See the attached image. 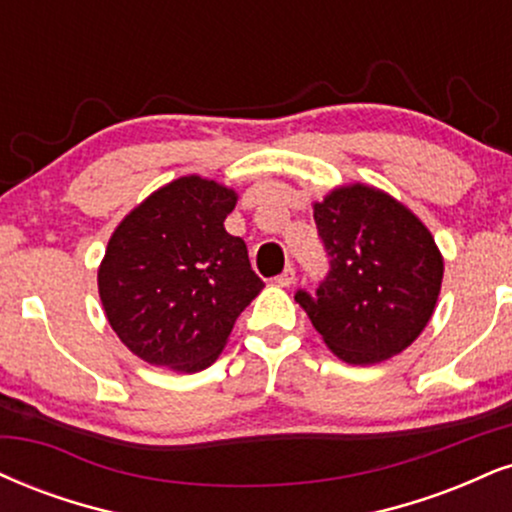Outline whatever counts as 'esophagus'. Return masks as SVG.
<instances>
[{
  "mask_svg": "<svg viewBox=\"0 0 512 512\" xmlns=\"http://www.w3.org/2000/svg\"><path fill=\"white\" fill-rule=\"evenodd\" d=\"M274 283H276V286H281V288L293 286V283H295V269L291 267V264H288V267L283 269V272H281L279 276H276Z\"/></svg>",
  "mask_w": 512,
  "mask_h": 512,
  "instance_id": "obj_1",
  "label": "esophagus"
}]
</instances>
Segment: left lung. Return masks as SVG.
<instances>
[{
	"label": "left lung",
	"instance_id": "left-lung-1",
	"mask_svg": "<svg viewBox=\"0 0 512 512\" xmlns=\"http://www.w3.org/2000/svg\"><path fill=\"white\" fill-rule=\"evenodd\" d=\"M329 255L317 293H295L334 355L374 365L403 353L434 315L443 257L434 236L403 202L353 183L315 202Z\"/></svg>",
	"mask_w": 512,
	"mask_h": 512
}]
</instances>
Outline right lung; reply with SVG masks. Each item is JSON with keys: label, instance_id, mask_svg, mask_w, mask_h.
Instances as JSON below:
<instances>
[{"label": "right lung", "instance_id": "obj_1", "mask_svg": "<svg viewBox=\"0 0 512 512\" xmlns=\"http://www.w3.org/2000/svg\"><path fill=\"white\" fill-rule=\"evenodd\" d=\"M236 200L217 181L181 176L116 226L97 288L116 336L140 360L183 374L209 367L264 288L243 238L224 229Z\"/></svg>", "mask_w": 512, "mask_h": 512}]
</instances>
